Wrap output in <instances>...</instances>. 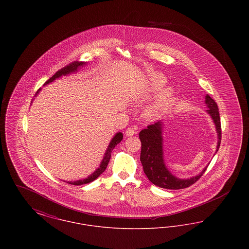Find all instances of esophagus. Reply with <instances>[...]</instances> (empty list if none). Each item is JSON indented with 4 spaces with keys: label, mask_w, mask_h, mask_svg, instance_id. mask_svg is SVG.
Masks as SVG:
<instances>
[{
    "label": "esophagus",
    "mask_w": 249,
    "mask_h": 249,
    "mask_svg": "<svg viewBox=\"0 0 249 249\" xmlns=\"http://www.w3.org/2000/svg\"><path fill=\"white\" fill-rule=\"evenodd\" d=\"M136 133H137L136 128L129 127L127 130H125V134H126L127 136H132V135H134V134H136Z\"/></svg>",
    "instance_id": "1"
}]
</instances>
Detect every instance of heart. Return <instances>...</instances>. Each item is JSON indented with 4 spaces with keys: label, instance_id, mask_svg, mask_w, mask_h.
Listing matches in <instances>:
<instances>
[{
    "label": "heart",
    "instance_id": "obj_1",
    "mask_svg": "<svg viewBox=\"0 0 249 249\" xmlns=\"http://www.w3.org/2000/svg\"><path fill=\"white\" fill-rule=\"evenodd\" d=\"M167 83V79L160 73H154L151 75L148 83V88L150 91L157 92L162 89L165 87ZM175 95V89L172 87H168L161 90V92L158 96V98L155 100L154 103L147 107L145 110V114L148 117H155L159 115L160 112H162L168 105L172 102Z\"/></svg>",
    "mask_w": 249,
    "mask_h": 249
}]
</instances>
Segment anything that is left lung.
<instances>
[{
    "instance_id": "8db88e82",
    "label": "left lung",
    "mask_w": 249,
    "mask_h": 249,
    "mask_svg": "<svg viewBox=\"0 0 249 249\" xmlns=\"http://www.w3.org/2000/svg\"><path fill=\"white\" fill-rule=\"evenodd\" d=\"M204 104L207 107V114L211 117L217 133V144L215 153L218 151L221 142V126L218 107L215 102L208 94L205 96ZM163 120H159L152 125H148L146 129L140 131L139 138L142 143L140 160L142 162L143 172L147 178L155 186L168 190H181L193 185L205 172L206 167L201 173L190 178H178L173 175L167 168L163 152Z\"/></svg>"
}]
</instances>
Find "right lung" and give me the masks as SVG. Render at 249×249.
I'll use <instances>...</instances> for the list:
<instances>
[{
    "instance_id": "add662e5",
    "label": "right lung",
    "mask_w": 249,
    "mask_h": 249,
    "mask_svg": "<svg viewBox=\"0 0 249 249\" xmlns=\"http://www.w3.org/2000/svg\"><path fill=\"white\" fill-rule=\"evenodd\" d=\"M86 64H87L86 62H82V61H80V62H78V61L71 62L69 65L65 66L64 68H62V69H60L59 71H57L52 77H50V78L48 79V81L45 83V85L51 83V82H53L54 80L58 79V78L63 76V75L65 76V75L71 74V73H73V72H76L81 67H83L84 65H86ZM45 85H44V86H45ZM40 91H41V89H39L37 90V92H36L35 97H36V95L39 94ZM32 103H33V102H32ZM122 139H123V134H122L121 132H118V133H116V134L114 135V137L112 138V140L110 141L108 146H107V151H106V153H105L103 160L101 161V164H100V166L96 169V171H94L90 176H89L88 178H85V179H80V180H76V181H67V183H69V184H71V185H74V186H79V185H84V184H89V183L94 181L96 178H99V177L106 171V169H107L108 162H109L110 158H111L112 150L116 147V145H117L119 142L122 141ZM64 182H66V181H64Z\"/></svg>"
}]
</instances>
